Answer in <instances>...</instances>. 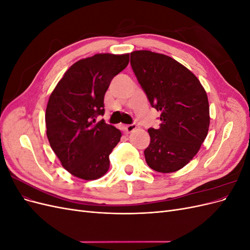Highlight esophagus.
<instances>
[{"instance_id": "34e87169", "label": "esophagus", "mask_w": 250, "mask_h": 250, "mask_svg": "<svg viewBox=\"0 0 250 250\" xmlns=\"http://www.w3.org/2000/svg\"><path fill=\"white\" fill-rule=\"evenodd\" d=\"M123 128H124V130H125L126 133H130V132L135 130V128H137V125H135V124H130V125L124 126Z\"/></svg>"}]
</instances>
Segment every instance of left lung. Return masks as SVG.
<instances>
[{
	"instance_id": "8db88e82",
	"label": "left lung",
	"mask_w": 250,
	"mask_h": 250,
	"mask_svg": "<svg viewBox=\"0 0 250 250\" xmlns=\"http://www.w3.org/2000/svg\"><path fill=\"white\" fill-rule=\"evenodd\" d=\"M130 63L151 106L161 111L160 128L148 129L146 163L161 173L178 171L193 160L208 135L206 89L190 70L165 54L133 51Z\"/></svg>"
}]
</instances>
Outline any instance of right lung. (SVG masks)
Instances as JSON below:
<instances>
[{
    "label": "right lung",
    "mask_w": 250,
    "mask_h": 250,
    "mask_svg": "<svg viewBox=\"0 0 250 250\" xmlns=\"http://www.w3.org/2000/svg\"><path fill=\"white\" fill-rule=\"evenodd\" d=\"M129 54L101 53L75 62L53 90L46 109L47 137L62 167L84 180L102 177L122 133L104 120V96Z\"/></svg>",
    "instance_id": "obj_1"
}]
</instances>
